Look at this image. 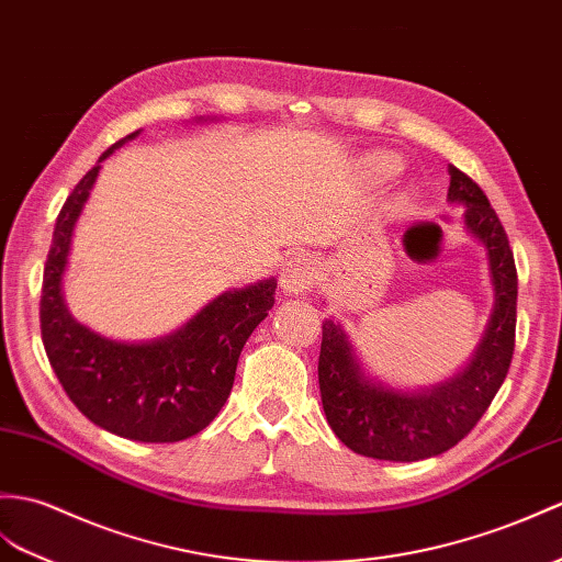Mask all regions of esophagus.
<instances>
[{"label": "esophagus", "instance_id": "34e87169", "mask_svg": "<svg viewBox=\"0 0 562 562\" xmlns=\"http://www.w3.org/2000/svg\"><path fill=\"white\" fill-rule=\"evenodd\" d=\"M316 278H318V266L311 256H296L292 260H286L280 272L282 290L290 294L308 292L313 282H316Z\"/></svg>", "mask_w": 562, "mask_h": 562}]
</instances>
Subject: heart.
<instances>
[{
	"instance_id": "obj_1",
	"label": "heart",
	"mask_w": 562,
	"mask_h": 562,
	"mask_svg": "<svg viewBox=\"0 0 562 562\" xmlns=\"http://www.w3.org/2000/svg\"><path fill=\"white\" fill-rule=\"evenodd\" d=\"M400 169V160L395 158V155H373V158H369V172L378 179H387L393 177Z\"/></svg>"
}]
</instances>
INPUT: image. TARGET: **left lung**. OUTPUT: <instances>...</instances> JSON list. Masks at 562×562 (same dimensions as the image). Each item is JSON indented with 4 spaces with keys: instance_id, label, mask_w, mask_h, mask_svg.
I'll return each mask as SVG.
<instances>
[{
    "instance_id": "1",
    "label": "left lung",
    "mask_w": 562,
    "mask_h": 562,
    "mask_svg": "<svg viewBox=\"0 0 562 562\" xmlns=\"http://www.w3.org/2000/svg\"><path fill=\"white\" fill-rule=\"evenodd\" d=\"M448 201L464 205V225L488 251L495 304L472 361L426 390L387 387L361 371L340 323H323L318 383L328 424L349 450L373 460L416 462L450 450L476 426L498 393L515 351L517 268L510 241L476 181L450 165Z\"/></svg>"
}]
</instances>
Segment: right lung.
<instances>
[{
    "label": "right lung",
    "instance_id": "1",
    "mask_svg": "<svg viewBox=\"0 0 562 562\" xmlns=\"http://www.w3.org/2000/svg\"><path fill=\"white\" fill-rule=\"evenodd\" d=\"M100 155L57 215L45 263L41 330L64 393L100 428L140 442H177L211 424L227 402L241 349L276 304V278L220 294L177 333L153 342H116L78 323L61 294L71 234L93 189Z\"/></svg>",
    "mask_w": 562,
    "mask_h": 562
}]
</instances>
